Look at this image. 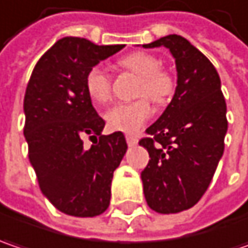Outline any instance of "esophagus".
Masks as SVG:
<instances>
[{"mask_svg":"<svg viewBox=\"0 0 248 248\" xmlns=\"http://www.w3.org/2000/svg\"><path fill=\"white\" fill-rule=\"evenodd\" d=\"M126 141H127V144H129L130 147L138 144V139L135 138V136H130V135H127V136H126Z\"/></svg>","mask_w":248,"mask_h":248,"instance_id":"34e87169","label":"esophagus"}]
</instances>
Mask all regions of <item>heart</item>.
Returning a JSON list of instances; mask_svg holds the SVG:
<instances>
[{
	"mask_svg": "<svg viewBox=\"0 0 248 248\" xmlns=\"http://www.w3.org/2000/svg\"><path fill=\"white\" fill-rule=\"evenodd\" d=\"M119 66L139 77L138 95L147 96L155 104H166L174 94V77L161 67V62L152 53L133 51L124 56ZM85 90L95 104H105L110 98V78L101 67H93L85 76ZM147 98L133 102L116 104L107 110L105 121L110 130L138 133L152 116V107Z\"/></svg>",
	"mask_w": 248,
	"mask_h": 248,
	"instance_id": "heart-1",
	"label": "heart"
}]
</instances>
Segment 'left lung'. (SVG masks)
<instances>
[{"label":"left lung","instance_id":"left-lung-1","mask_svg":"<svg viewBox=\"0 0 248 248\" xmlns=\"http://www.w3.org/2000/svg\"><path fill=\"white\" fill-rule=\"evenodd\" d=\"M164 46L177 67V88L163 115L139 141L150 155L141 171L147 205L158 213L192 208L211 184L227 132L220 78L209 59L185 37L168 35L143 45Z\"/></svg>","mask_w":248,"mask_h":248}]
</instances>
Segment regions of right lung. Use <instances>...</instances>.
Masks as SVG:
<instances>
[{
	"label": "right lung",
	"instance_id": "obj_1",
	"mask_svg": "<svg viewBox=\"0 0 248 248\" xmlns=\"http://www.w3.org/2000/svg\"><path fill=\"white\" fill-rule=\"evenodd\" d=\"M124 45L82 37L57 40L36 63L25 99L23 135L40 191L60 212L93 217L108 209L113 171L127 144L122 132L102 135L105 121L85 90V76ZM97 139L85 149L82 138Z\"/></svg>",
	"mask_w": 248,
	"mask_h": 248
}]
</instances>
